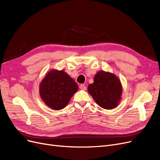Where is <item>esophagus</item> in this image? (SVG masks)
Masks as SVG:
<instances>
[{"label": "esophagus", "instance_id": "esophagus-1", "mask_svg": "<svg viewBox=\"0 0 160 160\" xmlns=\"http://www.w3.org/2000/svg\"><path fill=\"white\" fill-rule=\"evenodd\" d=\"M79 88H80V89H81V90H86V89H87L86 86H85V85H83V84L80 85Z\"/></svg>", "mask_w": 160, "mask_h": 160}]
</instances>
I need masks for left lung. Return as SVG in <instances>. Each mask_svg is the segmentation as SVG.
<instances>
[{"mask_svg":"<svg viewBox=\"0 0 160 160\" xmlns=\"http://www.w3.org/2000/svg\"><path fill=\"white\" fill-rule=\"evenodd\" d=\"M88 92L101 108L112 109L122 99V85L112 72L99 71L94 77L93 83L88 85Z\"/></svg>","mask_w":160,"mask_h":160,"instance_id":"8db88e82","label":"left lung"}]
</instances>
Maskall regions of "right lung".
<instances>
[{"label":"right lung","instance_id":"obj_1","mask_svg":"<svg viewBox=\"0 0 160 160\" xmlns=\"http://www.w3.org/2000/svg\"><path fill=\"white\" fill-rule=\"evenodd\" d=\"M79 88L73 79L64 71L52 69L39 85V94L46 105L61 110L69 103Z\"/></svg>","mask_w":160,"mask_h":160}]
</instances>
